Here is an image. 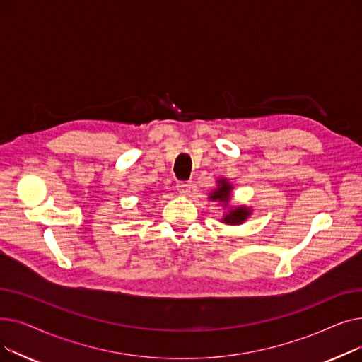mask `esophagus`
Here are the masks:
<instances>
[{"instance_id":"34e87169","label":"esophagus","mask_w":362,"mask_h":362,"mask_svg":"<svg viewBox=\"0 0 362 362\" xmlns=\"http://www.w3.org/2000/svg\"><path fill=\"white\" fill-rule=\"evenodd\" d=\"M177 192H179V195L186 197L189 192H191V185H189L187 182H179L177 183Z\"/></svg>"}]
</instances>
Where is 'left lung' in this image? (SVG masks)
I'll use <instances>...</instances> for the list:
<instances>
[{"instance_id": "1", "label": "left lung", "mask_w": 362, "mask_h": 362, "mask_svg": "<svg viewBox=\"0 0 362 362\" xmlns=\"http://www.w3.org/2000/svg\"><path fill=\"white\" fill-rule=\"evenodd\" d=\"M233 192V185L226 177L217 179V186L213 191L208 194V199L217 202L223 208V216L220 217V221L223 224L230 226H239L243 224L252 216V206L246 205H230Z\"/></svg>"}]
</instances>
